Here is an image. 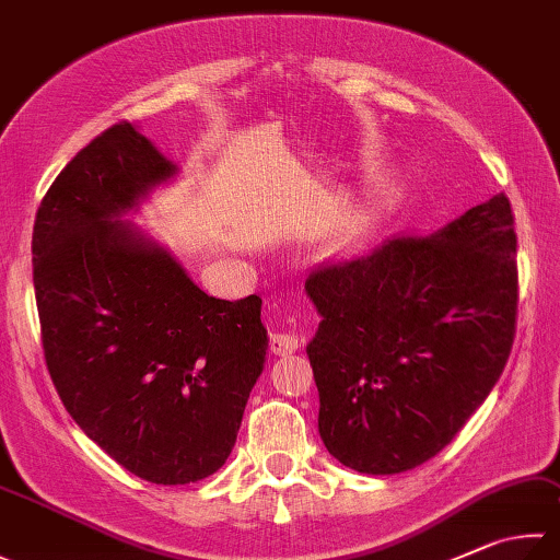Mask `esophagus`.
<instances>
[{
  "instance_id": "obj_1",
  "label": "esophagus",
  "mask_w": 560,
  "mask_h": 560,
  "mask_svg": "<svg viewBox=\"0 0 560 560\" xmlns=\"http://www.w3.org/2000/svg\"><path fill=\"white\" fill-rule=\"evenodd\" d=\"M300 348V336L294 331H276L270 336V351L276 355H288Z\"/></svg>"
}]
</instances>
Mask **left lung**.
Masks as SVG:
<instances>
[{
  "mask_svg": "<svg viewBox=\"0 0 560 560\" xmlns=\"http://www.w3.org/2000/svg\"><path fill=\"white\" fill-rule=\"evenodd\" d=\"M504 192L436 234L322 262L304 290L322 314L307 355L319 434L343 466L393 476L448 446L508 363L520 278Z\"/></svg>",
  "mask_w": 560,
  "mask_h": 560,
  "instance_id": "8db88e82",
  "label": "left lung"
}]
</instances>
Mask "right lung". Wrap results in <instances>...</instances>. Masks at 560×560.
<instances>
[{"instance_id": "obj_1", "label": "right lung", "mask_w": 560, "mask_h": 560, "mask_svg": "<svg viewBox=\"0 0 560 560\" xmlns=\"http://www.w3.org/2000/svg\"><path fill=\"white\" fill-rule=\"evenodd\" d=\"M175 165L119 121L62 167L34 224V288L52 385L133 476L187 485L224 466L266 361L258 294L209 298L121 221Z\"/></svg>"}]
</instances>
